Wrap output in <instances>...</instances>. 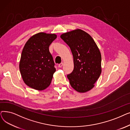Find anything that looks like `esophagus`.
I'll list each match as a JSON object with an SVG mask.
<instances>
[{
    "label": "esophagus",
    "instance_id": "obj_1",
    "mask_svg": "<svg viewBox=\"0 0 130 130\" xmlns=\"http://www.w3.org/2000/svg\"><path fill=\"white\" fill-rule=\"evenodd\" d=\"M63 65V63H60V64H58V67H62Z\"/></svg>",
    "mask_w": 130,
    "mask_h": 130
}]
</instances>
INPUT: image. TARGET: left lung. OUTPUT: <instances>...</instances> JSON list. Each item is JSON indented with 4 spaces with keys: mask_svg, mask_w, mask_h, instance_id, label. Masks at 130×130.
Here are the masks:
<instances>
[{
    "mask_svg": "<svg viewBox=\"0 0 130 130\" xmlns=\"http://www.w3.org/2000/svg\"><path fill=\"white\" fill-rule=\"evenodd\" d=\"M74 59V70L67 76L71 86L84 93L91 90L101 73V55L94 39L85 31L76 29L61 35Z\"/></svg>",
    "mask_w": 130,
    "mask_h": 130,
    "instance_id": "1",
    "label": "left lung"
}]
</instances>
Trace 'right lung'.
Here are the masks:
<instances>
[{
    "mask_svg": "<svg viewBox=\"0 0 130 130\" xmlns=\"http://www.w3.org/2000/svg\"><path fill=\"white\" fill-rule=\"evenodd\" d=\"M57 37L55 34L39 32L25 44L19 63L25 83L37 90H43L51 83L56 71L49 46Z\"/></svg>",
    "mask_w": 130,
    "mask_h": 130,
    "instance_id": "add662e5",
    "label": "right lung"
}]
</instances>
